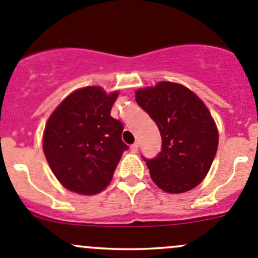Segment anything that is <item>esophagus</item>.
<instances>
[{"label":"esophagus","mask_w":258,"mask_h":258,"mask_svg":"<svg viewBox=\"0 0 258 258\" xmlns=\"http://www.w3.org/2000/svg\"><path fill=\"white\" fill-rule=\"evenodd\" d=\"M137 150H139V144L136 142V144H134L131 146V151L132 152H137Z\"/></svg>","instance_id":"34e87169"}]
</instances>
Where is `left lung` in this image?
Segmentation results:
<instances>
[{"label":"left lung","mask_w":258,"mask_h":258,"mask_svg":"<svg viewBox=\"0 0 258 258\" xmlns=\"http://www.w3.org/2000/svg\"><path fill=\"white\" fill-rule=\"evenodd\" d=\"M136 102L160 130L162 147L146 161L152 181L168 194H182L206 177L217 152L218 132L209 108L184 86L158 82L136 91Z\"/></svg>","instance_id":"obj_1"}]
</instances>
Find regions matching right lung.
Listing matches in <instances>:
<instances>
[{"label":"right lung","mask_w":258,"mask_h":258,"mask_svg":"<svg viewBox=\"0 0 258 258\" xmlns=\"http://www.w3.org/2000/svg\"><path fill=\"white\" fill-rule=\"evenodd\" d=\"M118 92L97 86L67 96L49 116L43 134V152L52 172L67 189L96 195L110 184L127 145L123 124L111 116Z\"/></svg>","instance_id":"add662e5"}]
</instances>
